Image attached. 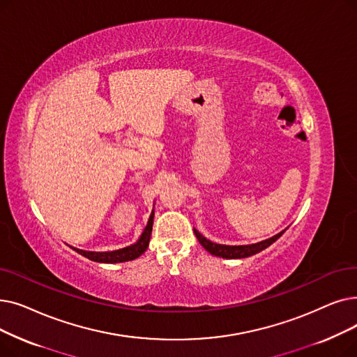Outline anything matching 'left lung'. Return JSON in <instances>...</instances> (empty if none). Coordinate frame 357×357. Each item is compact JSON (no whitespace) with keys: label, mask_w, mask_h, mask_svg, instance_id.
Segmentation results:
<instances>
[{"label":"left lung","mask_w":357,"mask_h":357,"mask_svg":"<svg viewBox=\"0 0 357 357\" xmlns=\"http://www.w3.org/2000/svg\"><path fill=\"white\" fill-rule=\"evenodd\" d=\"M287 229V228H286ZM280 231L279 234L270 236L267 240H263L260 243L256 244H248V245H225V244H216L212 243L211 240H208L206 236H203L197 229L193 228L199 243L202 244V247L205 248L206 251H209L212 256L216 257H222V259H245L250 256H254V254H257L260 251H263L264 248H267L268 245L273 244L278 238H280L282 234L286 231Z\"/></svg>","instance_id":"obj_1"}]
</instances>
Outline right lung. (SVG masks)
<instances>
[{
    "mask_svg": "<svg viewBox=\"0 0 357 357\" xmlns=\"http://www.w3.org/2000/svg\"><path fill=\"white\" fill-rule=\"evenodd\" d=\"M154 209H152L148 224L145 229L142 231L141 236L138 238L137 243H133L125 248L121 250H114V251H86V250H78L74 248L81 256L87 257L91 261L97 263H123V261H130L138 259L141 254H144L149 245V238H151V232H152V224H154Z\"/></svg>",
    "mask_w": 357,
    "mask_h": 357,
    "instance_id": "obj_1",
    "label": "right lung"
}]
</instances>
